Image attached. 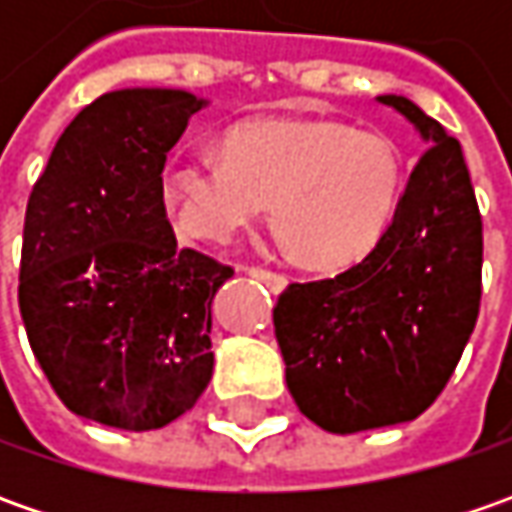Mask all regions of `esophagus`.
<instances>
[{
    "label": "esophagus",
    "mask_w": 512,
    "mask_h": 512,
    "mask_svg": "<svg viewBox=\"0 0 512 512\" xmlns=\"http://www.w3.org/2000/svg\"><path fill=\"white\" fill-rule=\"evenodd\" d=\"M245 270L250 273V276L262 279V282H265L270 290H276V293H279V290H285L287 276H282V273H276V270H267V267H245Z\"/></svg>",
    "instance_id": "obj_1"
}]
</instances>
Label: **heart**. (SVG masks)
I'll use <instances>...</instances> for the list:
<instances>
[{"label":"heart","instance_id":"1","mask_svg":"<svg viewBox=\"0 0 512 512\" xmlns=\"http://www.w3.org/2000/svg\"><path fill=\"white\" fill-rule=\"evenodd\" d=\"M222 156L179 150L162 168V205L185 239L225 245L270 205L273 227L296 259L356 265L382 242L402 202V150L379 130L259 119L230 130Z\"/></svg>","mask_w":512,"mask_h":512}]
</instances>
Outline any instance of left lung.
Here are the masks:
<instances>
[{"label":"left lung","mask_w":512,"mask_h":512,"mask_svg":"<svg viewBox=\"0 0 512 512\" xmlns=\"http://www.w3.org/2000/svg\"><path fill=\"white\" fill-rule=\"evenodd\" d=\"M424 139L396 219L359 265L293 282L273 307L287 390L327 433L422 416L450 382L482 302V213L462 145L404 96Z\"/></svg>","instance_id":"left-lung-1"}]
</instances>
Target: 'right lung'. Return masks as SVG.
Wrapping results in <instances>:
<instances>
[{
    "mask_svg": "<svg viewBox=\"0 0 512 512\" xmlns=\"http://www.w3.org/2000/svg\"><path fill=\"white\" fill-rule=\"evenodd\" d=\"M187 90H113L76 113L25 210L19 310L76 416L159 430L213 376L210 305L233 267L179 247L159 193L193 113Z\"/></svg>",
    "mask_w": 512,
    "mask_h": 512,
    "instance_id": "obj_1",
    "label": "right lung"
}]
</instances>
